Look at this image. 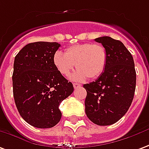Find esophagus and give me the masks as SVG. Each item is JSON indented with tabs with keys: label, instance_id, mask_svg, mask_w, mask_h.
<instances>
[{
	"label": "esophagus",
	"instance_id": "esophagus-1",
	"mask_svg": "<svg viewBox=\"0 0 149 149\" xmlns=\"http://www.w3.org/2000/svg\"><path fill=\"white\" fill-rule=\"evenodd\" d=\"M81 84H78V83H73V87H74V89H77L78 87H81Z\"/></svg>",
	"mask_w": 149,
	"mask_h": 149
}]
</instances>
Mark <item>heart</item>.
Here are the masks:
<instances>
[{"mask_svg":"<svg viewBox=\"0 0 149 149\" xmlns=\"http://www.w3.org/2000/svg\"><path fill=\"white\" fill-rule=\"evenodd\" d=\"M107 54L106 48L98 43H80L68 47L64 53L56 52L53 56V64L57 71L68 77L74 68L77 70L71 76L72 80L84 81L97 77L105 70Z\"/></svg>","mask_w":149,"mask_h":149,"instance_id":"obj_1","label":"heart"}]
</instances>
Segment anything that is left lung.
<instances>
[{"instance_id": "1", "label": "left lung", "mask_w": 149, "mask_h": 149, "mask_svg": "<svg viewBox=\"0 0 149 149\" xmlns=\"http://www.w3.org/2000/svg\"><path fill=\"white\" fill-rule=\"evenodd\" d=\"M107 54L104 72L95 81L85 84V113L89 120L99 126L111 125L127 113L136 90L134 60L124 44L103 36L95 38Z\"/></svg>"}]
</instances>
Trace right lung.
Here are the masks:
<instances>
[{"label":"right lung","instance_id":"right-lung-1","mask_svg":"<svg viewBox=\"0 0 149 149\" xmlns=\"http://www.w3.org/2000/svg\"><path fill=\"white\" fill-rule=\"evenodd\" d=\"M60 47L58 42H31L14 59V102L22 118L35 127L56 125L62 116L60 102L74 89L53 64V56Z\"/></svg>","mask_w":149,"mask_h":149}]
</instances>
